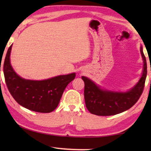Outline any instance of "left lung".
I'll return each mask as SVG.
<instances>
[{
  "label": "left lung",
  "instance_id": "left-lung-1",
  "mask_svg": "<svg viewBox=\"0 0 151 151\" xmlns=\"http://www.w3.org/2000/svg\"><path fill=\"white\" fill-rule=\"evenodd\" d=\"M143 71L139 80L134 86L126 91H117L103 88L86 76H82L84 82V100L86 106L92 114L109 116L122 113L131 108L143 92L147 75V65L143 47H140Z\"/></svg>",
  "mask_w": 151,
  "mask_h": 151
}]
</instances>
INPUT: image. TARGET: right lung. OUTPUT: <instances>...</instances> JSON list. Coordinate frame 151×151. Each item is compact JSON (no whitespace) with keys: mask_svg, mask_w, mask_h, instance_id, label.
<instances>
[{"mask_svg":"<svg viewBox=\"0 0 151 151\" xmlns=\"http://www.w3.org/2000/svg\"><path fill=\"white\" fill-rule=\"evenodd\" d=\"M12 45L8 49L3 64L6 84L12 97L20 105L38 113H50L58 105L67 86L76 78V73L42 80H28L14 71L10 62Z\"/></svg>","mask_w":151,"mask_h":151,"instance_id":"right-lung-1","label":"right lung"}]
</instances>
